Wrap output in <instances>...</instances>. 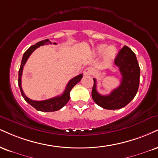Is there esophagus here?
<instances>
[{
    "label": "esophagus",
    "instance_id": "esophagus-1",
    "mask_svg": "<svg viewBox=\"0 0 158 158\" xmlns=\"http://www.w3.org/2000/svg\"><path fill=\"white\" fill-rule=\"evenodd\" d=\"M94 73V69L93 68H87L84 71L85 75H92Z\"/></svg>",
    "mask_w": 158,
    "mask_h": 158
}]
</instances>
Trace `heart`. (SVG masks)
Masks as SVG:
<instances>
[{
    "mask_svg": "<svg viewBox=\"0 0 158 158\" xmlns=\"http://www.w3.org/2000/svg\"><path fill=\"white\" fill-rule=\"evenodd\" d=\"M96 52L98 54L104 53V57H105L106 61L110 62L115 57V54H116V49L114 46H109L107 48V46L105 45H100L96 48Z\"/></svg>",
    "mask_w": 158,
    "mask_h": 158,
    "instance_id": "heart-1",
    "label": "heart"
}]
</instances>
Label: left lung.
Returning <instances> with one entry per match:
<instances>
[{"label":"left lung","instance_id":"1","mask_svg":"<svg viewBox=\"0 0 158 158\" xmlns=\"http://www.w3.org/2000/svg\"><path fill=\"white\" fill-rule=\"evenodd\" d=\"M122 76L121 84L107 96H103L96 90V80L92 90V98L96 104L107 110L121 109L133 99L138 92L140 82V67L135 53L129 47L121 49L115 59Z\"/></svg>","mask_w":158,"mask_h":158}]
</instances>
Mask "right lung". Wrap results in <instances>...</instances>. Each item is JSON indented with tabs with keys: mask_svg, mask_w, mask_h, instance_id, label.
I'll return each instance as SVG.
<instances>
[{
	"mask_svg": "<svg viewBox=\"0 0 158 158\" xmlns=\"http://www.w3.org/2000/svg\"><path fill=\"white\" fill-rule=\"evenodd\" d=\"M48 43L49 44H51V42L48 39H46L45 40L38 42V43H37L34 45H31V46L24 53L22 58L21 64H20V69H19L18 72V85L19 87H20V92H21L22 96L23 97L25 101L27 102L29 104H31L32 107H35L37 110H39V111L42 112L57 111V110H60L62 107H63L64 106L68 103V102L70 99V92H71V89L73 88L78 82H79L81 79V78H82V74H79V75L73 78V79H71V80L69 81V82L68 83L63 94L60 95V96H56V97L54 98H49V99L44 101H34L30 99L29 98H28L27 96L25 95L21 87V77L23 73V66L25 65V64H26L28 58L29 57L30 55L34 52V51H35V49L39 48L41 45H47L48 44ZM54 44H56V43H54Z\"/></svg>",
	"mask_w": 158,
	"mask_h": 158,
	"instance_id": "add662e5",
	"label": "right lung"
}]
</instances>
